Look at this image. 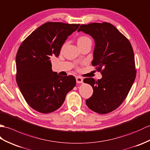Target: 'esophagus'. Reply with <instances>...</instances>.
Returning a JSON list of instances; mask_svg holds the SVG:
<instances>
[{"label": "esophagus", "instance_id": "obj_1", "mask_svg": "<svg viewBox=\"0 0 150 150\" xmlns=\"http://www.w3.org/2000/svg\"><path fill=\"white\" fill-rule=\"evenodd\" d=\"M76 79L77 83H83V78L79 77V76H76Z\"/></svg>", "mask_w": 150, "mask_h": 150}]
</instances>
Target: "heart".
<instances>
[{"label": "heart", "mask_w": 150, "mask_h": 150, "mask_svg": "<svg viewBox=\"0 0 150 150\" xmlns=\"http://www.w3.org/2000/svg\"><path fill=\"white\" fill-rule=\"evenodd\" d=\"M91 42V40L90 39V38H88V36H84V35L80 36L77 40V43H78V45L79 47V46H81L82 45L86 44V42ZM65 45H66V43H65V44H64V45H62V49H64V47H65Z\"/></svg>", "instance_id": "b5f03b06"}]
</instances>
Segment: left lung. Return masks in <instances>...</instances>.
I'll return each instance as SVG.
<instances>
[{
    "mask_svg": "<svg viewBox=\"0 0 150 150\" xmlns=\"http://www.w3.org/2000/svg\"><path fill=\"white\" fill-rule=\"evenodd\" d=\"M83 31L94 39L92 66L102 78H85L93 94L86 100L88 107L100 114L117 108L128 96L136 76L134 53L130 42L117 29L108 22L82 24Z\"/></svg>",
    "mask_w": 150,
    "mask_h": 150,
    "instance_id": "obj_1",
    "label": "left lung"
}]
</instances>
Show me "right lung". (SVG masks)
Masks as SVG:
<instances>
[{
  "mask_svg": "<svg viewBox=\"0 0 150 150\" xmlns=\"http://www.w3.org/2000/svg\"><path fill=\"white\" fill-rule=\"evenodd\" d=\"M79 24L48 22L24 41L16 56V81L23 97L36 111L48 114L58 109L76 85L73 76L52 72L50 59L58 57L68 36Z\"/></svg>",
  "mask_w": 150,
  "mask_h": 150,
  "instance_id": "1",
  "label": "right lung"
}]
</instances>
